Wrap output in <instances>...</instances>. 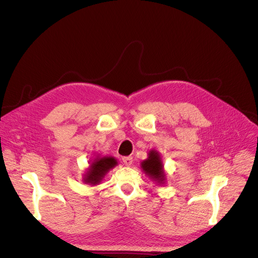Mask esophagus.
<instances>
[{
  "mask_svg": "<svg viewBox=\"0 0 258 258\" xmlns=\"http://www.w3.org/2000/svg\"><path fill=\"white\" fill-rule=\"evenodd\" d=\"M123 162H124V164H126V165H131L132 164V162H133V158L131 157V156H125V157H123Z\"/></svg>",
  "mask_w": 258,
  "mask_h": 258,
  "instance_id": "esophagus-1",
  "label": "esophagus"
}]
</instances>
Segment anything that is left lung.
<instances>
[{"instance_id":"1","label":"left lung","mask_w":258,"mask_h":258,"mask_svg":"<svg viewBox=\"0 0 258 258\" xmlns=\"http://www.w3.org/2000/svg\"><path fill=\"white\" fill-rule=\"evenodd\" d=\"M142 169L145 173L157 183H163L165 180V175L163 171V164L159 153L155 150H151L149 152V157L142 162Z\"/></svg>"}]
</instances>
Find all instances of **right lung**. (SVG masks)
I'll return each instance as SVG.
<instances>
[{"instance_id":"add662e5","label":"right lung","mask_w":258,"mask_h":258,"mask_svg":"<svg viewBox=\"0 0 258 258\" xmlns=\"http://www.w3.org/2000/svg\"><path fill=\"white\" fill-rule=\"evenodd\" d=\"M117 164V161L112 156H105L102 158H95L94 161L90 163L88 170L84 175V182L92 185H97L101 182L104 176L108 173L109 170Z\"/></svg>"}]
</instances>
